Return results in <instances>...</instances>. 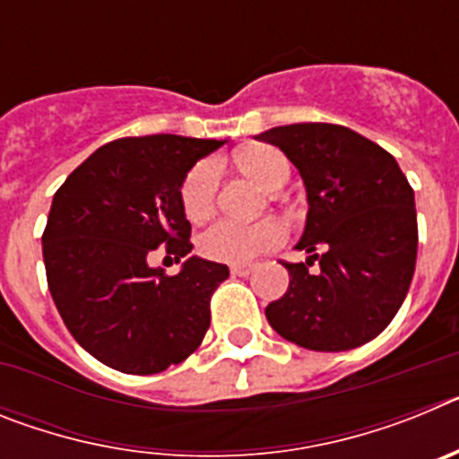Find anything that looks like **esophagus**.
<instances>
[{
	"label": "esophagus",
	"instance_id": "obj_1",
	"mask_svg": "<svg viewBox=\"0 0 459 459\" xmlns=\"http://www.w3.org/2000/svg\"><path fill=\"white\" fill-rule=\"evenodd\" d=\"M230 273H232V275H241V278H246V275L253 273V266H248V264H234L232 269H230Z\"/></svg>",
	"mask_w": 459,
	"mask_h": 459
}]
</instances>
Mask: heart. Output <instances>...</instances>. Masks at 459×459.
I'll list each match as a JSON object with an SVG mask.
<instances>
[{"mask_svg": "<svg viewBox=\"0 0 459 459\" xmlns=\"http://www.w3.org/2000/svg\"><path fill=\"white\" fill-rule=\"evenodd\" d=\"M234 163L243 174L257 181L269 193L280 190L290 179V160L278 149L257 144L238 152ZM218 168L213 160H200L188 169L179 190L181 209L186 218L200 222L211 216L216 204ZM285 238V230L275 221L237 222L218 221L200 234V253L213 262L225 264H248L266 250L275 248Z\"/></svg>", "mask_w": 459, "mask_h": 459, "instance_id": "obj_1", "label": "heart"}]
</instances>
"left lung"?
Returning a JSON list of instances; mask_svg holds the SVG:
<instances>
[{
  "label": "left lung",
  "instance_id": "obj_1",
  "mask_svg": "<svg viewBox=\"0 0 459 459\" xmlns=\"http://www.w3.org/2000/svg\"><path fill=\"white\" fill-rule=\"evenodd\" d=\"M257 140L280 147L307 195L296 250L310 257L285 264L290 287L266 306V319L312 351L370 342L400 310L416 269L419 225L407 177L386 149L344 126H278ZM312 264L318 269L307 272Z\"/></svg>",
  "mask_w": 459,
  "mask_h": 459
}]
</instances>
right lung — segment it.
Instances as JSON below:
<instances>
[{"label": "right lung", "mask_w": 459, "mask_h": 459, "mask_svg": "<svg viewBox=\"0 0 459 459\" xmlns=\"http://www.w3.org/2000/svg\"><path fill=\"white\" fill-rule=\"evenodd\" d=\"M225 140L121 137L91 153L52 197L43 262L52 301L82 350L126 375H156L204 340L225 264L188 257L177 275L149 266L165 246L193 250L184 177Z\"/></svg>", "instance_id": "right-lung-1"}]
</instances>
